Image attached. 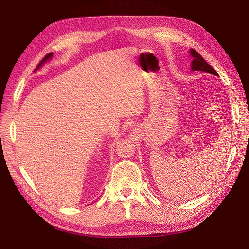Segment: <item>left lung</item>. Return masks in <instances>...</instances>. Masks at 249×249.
I'll use <instances>...</instances> for the list:
<instances>
[{"label": "left lung", "instance_id": "1", "mask_svg": "<svg viewBox=\"0 0 249 249\" xmlns=\"http://www.w3.org/2000/svg\"><path fill=\"white\" fill-rule=\"evenodd\" d=\"M190 53H191V56L193 57V61H192V65H191L193 71H203V72L214 74V76H218V73L216 72V71L213 69L212 66L209 65L206 62V60L203 59L200 56V54H198L196 51L191 49Z\"/></svg>", "mask_w": 249, "mask_h": 249}]
</instances>
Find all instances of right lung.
<instances>
[{
	"mask_svg": "<svg viewBox=\"0 0 249 249\" xmlns=\"http://www.w3.org/2000/svg\"><path fill=\"white\" fill-rule=\"evenodd\" d=\"M52 56H53V53H49V54H48V55H46V56H44V58H43V59L41 60V61H40L39 63H38V65H37V67H36V69H35V70H38V69H39V67H40V66H41V65H42V64H43L44 62H46L48 59H50V58H51Z\"/></svg>",
	"mask_w": 249,
	"mask_h": 249,
	"instance_id": "right-lung-1",
	"label": "right lung"
}]
</instances>
